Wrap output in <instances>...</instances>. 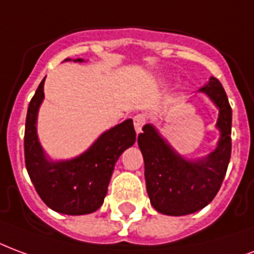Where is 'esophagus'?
Wrapping results in <instances>:
<instances>
[{
  "label": "esophagus",
  "instance_id": "34e87169",
  "mask_svg": "<svg viewBox=\"0 0 254 254\" xmlns=\"http://www.w3.org/2000/svg\"><path fill=\"white\" fill-rule=\"evenodd\" d=\"M132 122H134V127L136 134H139L140 131H142V127L146 125V118L143 115H136V116H134Z\"/></svg>",
  "mask_w": 254,
  "mask_h": 254
}]
</instances>
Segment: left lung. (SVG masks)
<instances>
[{
	"label": "left lung",
	"mask_w": 254,
	"mask_h": 254,
	"mask_svg": "<svg viewBox=\"0 0 254 254\" xmlns=\"http://www.w3.org/2000/svg\"><path fill=\"white\" fill-rule=\"evenodd\" d=\"M219 108L221 139L204 160L188 162L166 145L150 125L143 126L138 145L145 161L146 190L151 205L165 215H188L208 204L221 188L231 155V107L219 79L211 77L200 89Z\"/></svg>",
	"instance_id": "8db88e82"
}]
</instances>
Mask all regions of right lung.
<instances>
[{"instance_id": "add662e5", "label": "right lung", "mask_w": 254, "mask_h": 254, "mask_svg": "<svg viewBox=\"0 0 254 254\" xmlns=\"http://www.w3.org/2000/svg\"><path fill=\"white\" fill-rule=\"evenodd\" d=\"M43 85L44 78L29 101L25 120L24 157L29 179L40 199L54 211L67 215L90 214L104 201L115 162L136 139L132 120L127 119L104 132L78 158L51 164L46 160L36 136V116L44 97Z\"/></svg>"}]
</instances>
